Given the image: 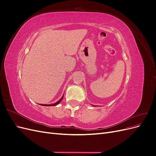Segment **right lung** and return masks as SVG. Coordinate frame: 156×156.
Here are the masks:
<instances>
[{"label":"right lung","mask_w":156,"mask_h":156,"mask_svg":"<svg viewBox=\"0 0 156 156\" xmlns=\"http://www.w3.org/2000/svg\"><path fill=\"white\" fill-rule=\"evenodd\" d=\"M63 97H64V96H62V98H61L60 100H58V101L57 102H56V103H54V104H51V105H45V104H44V105H43V106H55V105H58V103H60L61 101L62 100Z\"/></svg>","instance_id":"obj_1"}]
</instances>
